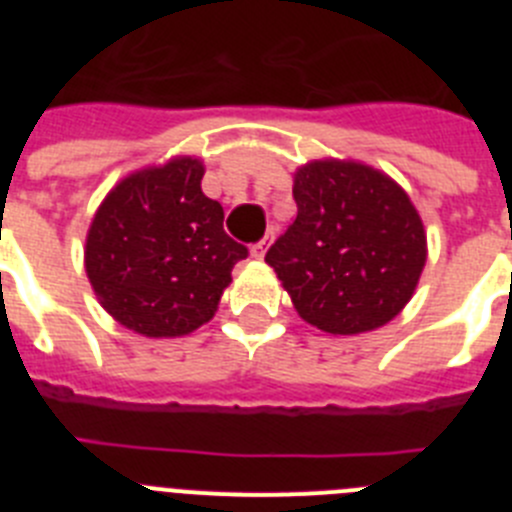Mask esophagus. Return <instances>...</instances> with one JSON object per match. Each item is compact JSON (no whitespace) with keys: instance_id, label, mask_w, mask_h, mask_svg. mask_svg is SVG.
Here are the masks:
<instances>
[{"instance_id":"1","label":"esophagus","mask_w":512,"mask_h":512,"mask_svg":"<svg viewBox=\"0 0 512 512\" xmlns=\"http://www.w3.org/2000/svg\"><path fill=\"white\" fill-rule=\"evenodd\" d=\"M271 241H274V230H269V233H266L264 241L253 243V246H251V256H253V259H264V253H266V248H269Z\"/></svg>"}]
</instances>
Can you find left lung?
<instances>
[{"label": "left lung", "mask_w": 512, "mask_h": 512, "mask_svg": "<svg viewBox=\"0 0 512 512\" xmlns=\"http://www.w3.org/2000/svg\"><path fill=\"white\" fill-rule=\"evenodd\" d=\"M295 223L266 253L300 318L333 336L390 323L423 274L425 230L405 189L359 161L295 171Z\"/></svg>", "instance_id": "left-lung-1"}]
</instances>
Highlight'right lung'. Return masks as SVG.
<instances>
[{
	"label": "right lung",
	"instance_id": "obj_1",
	"mask_svg": "<svg viewBox=\"0 0 512 512\" xmlns=\"http://www.w3.org/2000/svg\"><path fill=\"white\" fill-rule=\"evenodd\" d=\"M200 158L146 166L112 189L87 233L84 266L99 305L148 338L187 336L215 315L230 271L248 256L202 192Z\"/></svg>",
	"mask_w": 512,
	"mask_h": 512
}]
</instances>
